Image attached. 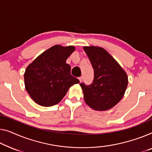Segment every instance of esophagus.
I'll use <instances>...</instances> for the list:
<instances>
[{
  "label": "esophagus",
  "instance_id": "34e87169",
  "mask_svg": "<svg viewBox=\"0 0 152 152\" xmlns=\"http://www.w3.org/2000/svg\"><path fill=\"white\" fill-rule=\"evenodd\" d=\"M83 79V76H80V77H79V78H78V80H80V82H82Z\"/></svg>",
  "mask_w": 152,
  "mask_h": 152
}]
</instances>
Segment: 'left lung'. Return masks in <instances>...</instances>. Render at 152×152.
<instances>
[{
  "mask_svg": "<svg viewBox=\"0 0 152 152\" xmlns=\"http://www.w3.org/2000/svg\"><path fill=\"white\" fill-rule=\"evenodd\" d=\"M83 49L94 70L90 85L80 84L85 103L96 110L110 109L125 94L128 83L126 72L103 48L91 46Z\"/></svg>",
  "mask_w": 152,
  "mask_h": 152,
  "instance_id": "obj_1",
  "label": "left lung"
}]
</instances>
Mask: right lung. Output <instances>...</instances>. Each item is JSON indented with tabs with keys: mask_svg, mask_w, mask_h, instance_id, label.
<instances>
[{
	"mask_svg": "<svg viewBox=\"0 0 152 152\" xmlns=\"http://www.w3.org/2000/svg\"><path fill=\"white\" fill-rule=\"evenodd\" d=\"M75 50L73 46L55 45L44 51L28 65L24 85L29 96L37 104L52 106L61 101L72 85L80 83L71 75L67 58Z\"/></svg>",
	"mask_w": 152,
	"mask_h": 152,
	"instance_id": "add662e5",
	"label": "right lung"
}]
</instances>
